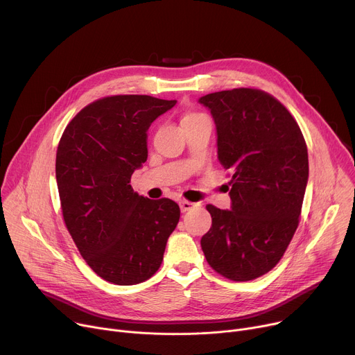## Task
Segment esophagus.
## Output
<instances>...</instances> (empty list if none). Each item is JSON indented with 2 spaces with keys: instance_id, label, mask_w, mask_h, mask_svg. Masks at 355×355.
<instances>
[{
  "instance_id": "esophagus-1",
  "label": "esophagus",
  "mask_w": 355,
  "mask_h": 355,
  "mask_svg": "<svg viewBox=\"0 0 355 355\" xmlns=\"http://www.w3.org/2000/svg\"><path fill=\"white\" fill-rule=\"evenodd\" d=\"M194 206H196V203L189 202V200H182V202H180V210H182L183 213H184V211L191 210Z\"/></svg>"
}]
</instances>
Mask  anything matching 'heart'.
<instances>
[{"instance_id":"1","label":"heart","mask_w":355,"mask_h":355,"mask_svg":"<svg viewBox=\"0 0 355 355\" xmlns=\"http://www.w3.org/2000/svg\"><path fill=\"white\" fill-rule=\"evenodd\" d=\"M199 116H203V114L196 112V111H187V112H184V114L182 115V124H186V123H189V121H193V120H196V118H199Z\"/></svg>"}]
</instances>
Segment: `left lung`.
Instances as JSON below:
<instances>
[{
    "mask_svg": "<svg viewBox=\"0 0 355 355\" xmlns=\"http://www.w3.org/2000/svg\"><path fill=\"white\" fill-rule=\"evenodd\" d=\"M199 101L214 118L232 202V210L206 206L211 228L202 250L221 277L252 281L277 266L299 225L309 178L306 141L288 108L263 90L240 87Z\"/></svg>",
    "mask_w": 355,
    "mask_h": 355,
    "instance_id": "1",
    "label": "left lung"
}]
</instances>
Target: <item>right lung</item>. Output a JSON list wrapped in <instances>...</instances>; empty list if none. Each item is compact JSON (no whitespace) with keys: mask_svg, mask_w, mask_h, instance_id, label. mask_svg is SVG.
Instances as JSON below:
<instances>
[{"mask_svg":"<svg viewBox=\"0 0 355 355\" xmlns=\"http://www.w3.org/2000/svg\"><path fill=\"white\" fill-rule=\"evenodd\" d=\"M176 100L120 94L76 114L56 152L63 220L87 265L107 282L137 285L159 269L180 209L135 193L131 176L148 157L146 131Z\"/></svg>","mask_w":355,"mask_h":355,"instance_id":"obj_1","label":"right lung"}]
</instances>
